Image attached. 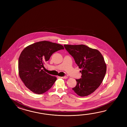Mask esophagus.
Segmentation results:
<instances>
[{
	"instance_id": "esophagus-1",
	"label": "esophagus",
	"mask_w": 127,
	"mask_h": 127,
	"mask_svg": "<svg viewBox=\"0 0 127 127\" xmlns=\"http://www.w3.org/2000/svg\"><path fill=\"white\" fill-rule=\"evenodd\" d=\"M61 78H63V79H66L67 78V76H64V77H61Z\"/></svg>"
}]
</instances>
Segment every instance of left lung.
I'll list each match as a JSON object with an SVG mask.
<instances>
[{
	"instance_id": "8db88e82",
	"label": "left lung",
	"mask_w": 127,
	"mask_h": 127,
	"mask_svg": "<svg viewBox=\"0 0 127 127\" xmlns=\"http://www.w3.org/2000/svg\"><path fill=\"white\" fill-rule=\"evenodd\" d=\"M64 46L82 69L81 78L76 79V86L72 89L81 97L91 94L100 86L105 75L107 67L102 54L97 49L83 44Z\"/></svg>"
}]
</instances>
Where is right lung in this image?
Segmentation results:
<instances>
[{"instance_id": "add662e5", "label": "right lung", "mask_w": 127, "mask_h": 127, "mask_svg": "<svg viewBox=\"0 0 127 127\" xmlns=\"http://www.w3.org/2000/svg\"><path fill=\"white\" fill-rule=\"evenodd\" d=\"M63 45L47 41L36 42L26 47L19 59V77L27 88L36 94L48 91L57 80L43 71V64L53 54L61 49Z\"/></svg>"}]
</instances>
